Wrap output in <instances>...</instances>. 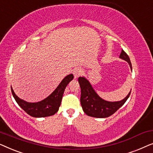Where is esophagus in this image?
<instances>
[{
    "instance_id": "esophagus-1",
    "label": "esophagus",
    "mask_w": 153,
    "mask_h": 153,
    "mask_svg": "<svg viewBox=\"0 0 153 153\" xmlns=\"http://www.w3.org/2000/svg\"><path fill=\"white\" fill-rule=\"evenodd\" d=\"M83 73V70L79 68H76L73 70V74H74V79H77L79 76H81Z\"/></svg>"
}]
</instances>
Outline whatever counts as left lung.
I'll return each instance as SVG.
<instances>
[{
  "label": "left lung",
  "mask_w": 153,
  "mask_h": 153,
  "mask_svg": "<svg viewBox=\"0 0 153 153\" xmlns=\"http://www.w3.org/2000/svg\"><path fill=\"white\" fill-rule=\"evenodd\" d=\"M120 58L128 62L131 70V63L129 56L122 50ZM78 81L81 87V104L83 111L88 116L103 118L109 117L118 110L130 95L131 91L125 99L119 102H108L100 97L92 87L89 81L84 77H79Z\"/></svg>",
  "instance_id": "1"
}]
</instances>
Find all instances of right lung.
I'll use <instances>...</instances> for the list:
<instances>
[{
  "label": "right lung",
  "instance_id": "1",
  "mask_svg": "<svg viewBox=\"0 0 153 153\" xmlns=\"http://www.w3.org/2000/svg\"><path fill=\"white\" fill-rule=\"evenodd\" d=\"M74 79L73 74H69L65 77L56 89L42 101L30 103L19 98L11 87L13 97L20 107L30 116L35 118H42L53 116L58 111L61 103L64 91L69 83Z\"/></svg>",
  "mask_w": 153,
  "mask_h": 153
}]
</instances>
